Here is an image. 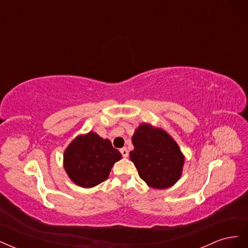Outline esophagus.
<instances>
[{
    "instance_id": "obj_1",
    "label": "esophagus",
    "mask_w": 248,
    "mask_h": 248,
    "mask_svg": "<svg viewBox=\"0 0 248 248\" xmlns=\"http://www.w3.org/2000/svg\"><path fill=\"white\" fill-rule=\"evenodd\" d=\"M120 152H121V154H122V156L123 157H128V150H127L126 148H122L121 150H120Z\"/></svg>"
}]
</instances>
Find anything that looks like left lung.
Masks as SVG:
<instances>
[{
  "mask_svg": "<svg viewBox=\"0 0 248 248\" xmlns=\"http://www.w3.org/2000/svg\"><path fill=\"white\" fill-rule=\"evenodd\" d=\"M132 144L130 160L150 187L168 188L181 177L184 156L166 130L140 124L132 136Z\"/></svg>",
  "mask_w": 248,
  "mask_h": 248,
  "instance_id": "obj_1",
  "label": "left lung"
}]
</instances>
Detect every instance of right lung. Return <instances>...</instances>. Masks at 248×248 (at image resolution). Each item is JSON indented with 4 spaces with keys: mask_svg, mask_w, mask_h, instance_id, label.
I'll return each mask as SVG.
<instances>
[{
    "mask_svg": "<svg viewBox=\"0 0 248 248\" xmlns=\"http://www.w3.org/2000/svg\"><path fill=\"white\" fill-rule=\"evenodd\" d=\"M122 158L109 140L90 131L74 139L64 152V169L71 181L90 188L108 178L114 163Z\"/></svg>",
    "mask_w": 248,
    "mask_h": 248,
    "instance_id": "right-lung-1",
    "label": "right lung"
}]
</instances>
